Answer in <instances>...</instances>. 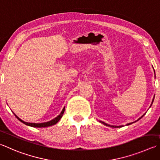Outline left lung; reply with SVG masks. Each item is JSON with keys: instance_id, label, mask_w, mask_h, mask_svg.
Wrapping results in <instances>:
<instances>
[{"instance_id": "obj_1", "label": "left lung", "mask_w": 160, "mask_h": 160, "mask_svg": "<svg viewBox=\"0 0 160 160\" xmlns=\"http://www.w3.org/2000/svg\"><path fill=\"white\" fill-rule=\"evenodd\" d=\"M153 101H154V98H153V100H152V103H153ZM145 115V114H144ZM143 116H141V118H143ZM141 118H139L138 119V120H140V119ZM138 120H136V121H138ZM101 122V123H102V124H105V125H106V126H110V125H108V124H107L106 123H105V122ZM132 123H133V122H132ZM132 123H129V124H127V125H129V124H132ZM110 127H123V125H122V126H110Z\"/></svg>"}]
</instances>
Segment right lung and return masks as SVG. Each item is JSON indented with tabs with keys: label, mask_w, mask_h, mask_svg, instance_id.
Instances as JSON below:
<instances>
[{
	"label": "right lung",
	"mask_w": 160,
	"mask_h": 160,
	"mask_svg": "<svg viewBox=\"0 0 160 160\" xmlns=\"http://www.w3.org/2000/svg\"><path fill=\"white\" fill-rule=\"evenodd\" d=\"M64 110H65V108H63V109L62 110V112L60 113V114L57 116V118H55L54 119H53V120H52L51 121H49V122H43V123H30V122H24L23 120H22L21 119L19 118L17 116L14 114V115H15V117L18 119V120L22 122V123L25 124L26 125H28V126H30V127H50V126H52V125H54V124H57L58 122L59 121V120L61 118H62L63 116V112H64Z\"/></svg>",
	"instance_id": "add662e5"
}]
</instances>
